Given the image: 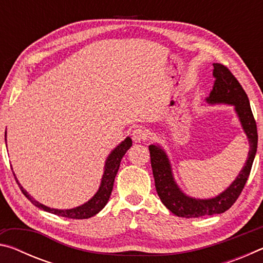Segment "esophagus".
Masks as SVG:
<instances>
[{
    "instance_id": "34e87169",
    "label": "esophagus",
    "mask_w": 263,
    "mask_h": 263,
    "mask_svg": "<svg viewBox=\"0 0 263 263\" xmlns=\"http://www.w3.org/2000/svg\"><path fill=\"white\" fill-rule=\"evenodd\" d=\"M132 139L136 142H141L147 139V131L144 127H136L132 131Z\"/></svg>"
}]
</instances>
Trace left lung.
Segmentation results:
<instances>
[{
  "instance_id": "obj_1",
  "label": "left lung",
  "mask_w": 263,
  "mask_h": 263,
  "mask_svg": "<svg viewBox=\"0 0 263 263\" xmlns=\"http://www.w3.org/2000/svg\"><path fill=\"white\" fill-rule=\"evenodd\" d=\"M212 90L205 99L208 104L233 105L239 122L246 135L249 144V152L245 166L235 180L222 193L212 198H195L185 195L177 185L173 175L169 158L161 146L149 145L151 164L155 182V188L160 199L169 211L183 218H199L222 213L233 205L251 173L257 148V130L247 94L234 78V75L221 64H213Z\"/></svg>"
}]
</instances>
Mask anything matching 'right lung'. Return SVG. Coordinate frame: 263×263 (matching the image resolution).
<instances>
[{
    "label": "right lung",
    "mask_w": 263,
    "mask_h": 263,
    "mask_svg": "<svg viewBox=\"0 0 263 263\" xmlns=\"http://www.w3.org/2000/svg\"><path fill=\"white\" fill-rule=\"evenodd\" d=\"M4 138H6V141H7V132H6V137ZM131 146H132V139L130 137H126L121 144L116 146V147L111 151V153L108 155V158L105 160L104 173L103 175H102L99 190L96 191V194L92 196L88 202L82 204V205L73 208V209L60 210V209H53V208H48L46 205H44V204L35 201L33 197H31V195H29L28 191L21 185L16 176L15 179L20 185L22 193L25 195V197L28 198L34 206H37L44 211L53 213V215H57V216L72 218V219H87V218H90L92 216L97 215V213H99L102 209L106 205V203H108L110 198L111 191H112V188H114L115 177L117 175V172L119 169V166H121L122 159Z\"/></svg>",
    "instance_id": "right-lung-1"
}]
</instances>
